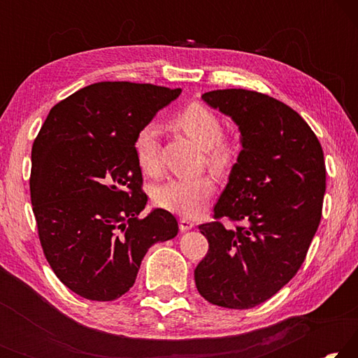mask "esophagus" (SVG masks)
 I'll return each instance as SVG.
<instances>
[{"mask_svg": "<svg viewBox=\"0 0 358 358\" xmlns=\"http://www.w3.org/2000/svg\"><path fill=\"white\" fill-rule=\"evenodd\" d=\"M178 222L181 232H186V230H191L194 227V222L191 220H187V217H180Z\"/></svg>", "mask_w": 358, "mask_h": 358, "instance_id": "obj_1", "label": "esophagus"}]
</instances>
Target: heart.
Returning <instances> with one entry per match:
<instances>
[{
  "label": "heart",
  "instance_id": "b5f03b06",
  "mask_svg": "<svg viewBox=\"0 0 358 358\" xmlns=\"http://www.w3.org/2000/svg\"><path fill=\"white\" fill-rule=\"evenodd\" d=\"M173 124L205 150L207 162L217 172H226L237 157V143L222 137V123L207 106H186L173 117ZM137 166L145 173L159 169V128L155 123L142 126L132 142ZM215 191L213 180L207 175L197 178H169L155 187L153 201L159 208L180 216H197L207 208Z\"/></svg>",
  "mask_w": 358,
  "mask_h": 358
}]
</instances>
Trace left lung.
<instances>
[{"label":"left lung","instance_id":"1","mask_svg":"<svg viewBox=\"0 0 358 358\" xmlns=\"http://www.w3.org/2000/svg\"><path fill=\"white\" fill-rule=\"evenodd\" d=\"M238 126L241 151L215 205L201 224L208 252L194 270L199 294L213 305L248 310L292 280L322 216L324 151L294 108L251 90L202 94ZM226 217L236 226L226 228Z\"/></svg>","mask_w":358,"mask_h":358}]
</instances>
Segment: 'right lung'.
<instances>
[{
  "label": "right lung",
  "instance_id": "1",
  "mask_svg": "<svg viewBox=\"0 0 358 358\" xmlns=\"http://www.w3.org/2000/svg\"><path fill=\"white\" fill-rule=\"evenodd\" d=\"M180 88L99 82L48 112L31 150L33 213L47 262L83 299L112 301L134 286L150 246L178 234L147 205L132 142Z\"/></svg>",
  "mask_w": 358,
  "mask_h": 358
}]
</instances>
